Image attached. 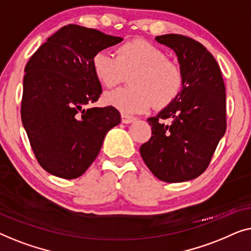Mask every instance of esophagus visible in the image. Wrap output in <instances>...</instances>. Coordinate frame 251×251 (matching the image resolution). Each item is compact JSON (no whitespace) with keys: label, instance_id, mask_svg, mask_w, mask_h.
<instances>
[{"label":"esophagus","instance_id":"esophagus-1","mask_svg":"<svg viewBox=\"0 0 251 251\" xmlns=\"http://www.w3.org/2000/svg\"><path fill=\"white\" fill-rule=\"evenodd\" d=\"M135 119H136L135 117H133V116H130V115L122 114V123H124V124H129V123H133Z\"/></svg>","mask_w":251,"mask_h":251}]
</instances>
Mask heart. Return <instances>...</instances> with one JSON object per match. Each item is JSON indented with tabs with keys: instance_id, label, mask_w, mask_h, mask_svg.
<instances>
[{
	"instance_id": "heart-1",
	"label": "heart",
	"mask_w": 251,
	"mask_h": 251,
	"mask_svg": "<svg viewBox=\"0 0 251 251\" xmlns=\"http://www.w3.org/2000/svg\"><path fill=\"white\" fill-rule=\"evenodd\" d=\"M92 69L102 86L111 89L130 75L132 86L105 94L108 104L125 112H143L154 105L164 109L179 97L184 87L181 66L164 50L135 38L119 45L116 55L102 50L92 58Z\"/></svg>"
}]
</instances>
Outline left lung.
<instances>
[{"instance_id":"8db88e82","label":"left lung","mask_w":251,"mask_h":251,"mask_svg":"<svg viewBox=\"0 0 251 251\" xmlns=\"http://www.w3.org/2000/svg\"><path fill=\"white\" fill-rule=\"evenodd\" d=\"M175 51L184 74L179 97L148 119L152 135L140 148L148 168L164 182H185L208 168L226 129V94L220 66L193 38L179 34L157 36ZM172 119V125L162 123Z\"/></svg>"}]
</instances>
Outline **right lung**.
Masks as SVG:
<instances>
[{"instance_id": "add662e5", "label": "right lung", "mask_w": 251, "mask_h": 251, "mask_svg": "<svg viewBox=\"0 0 251 251\" xmlns=\"http://www.w3.org/2000/svg\"><path fill=\"white\" fill-rule=\"evenodd\" d=\"M122 41L67 25L25 67L21 121L38 164L50 174L65 179L82 176L98 157L108 130L121 123V114L111 105H90L102 93L92 58Z\"/></svg>"}]
</instances>
